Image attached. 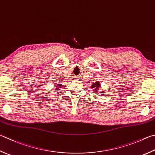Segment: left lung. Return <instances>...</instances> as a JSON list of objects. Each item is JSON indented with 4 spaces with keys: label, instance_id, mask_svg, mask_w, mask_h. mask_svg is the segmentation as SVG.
<instances>
[{
    "label": "left lung",
    "instance_id": "1",
    "mask_svg": "<svg viewBox=\"0 0 155 155\" xmlns=\"http://www.w3.org/2000/svg\"><path fill=\"white\" fill-rule=\"evenodd\" d=\"M101 87V84L99 82V81H96V82H95L94 83H93V85L91 86V88L93 89V90L95 92H97V89H99ZM101 95H104V91L102 89V91H101Z\"/></svg>",
    "mask_w": 155,
    "mask_h": 155
}]
</instances>
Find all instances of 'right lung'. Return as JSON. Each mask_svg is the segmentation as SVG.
I'll return each mask as SVG.
<instances>
[{"mask_svg": "<svg viewBox=\"0 0 155 155\" xmlns=\"http://www.w3.org/2000/svg\"><path fill=\"white\" fill-rule=\"evenodd\" d=\"M56 85H57V86H56V87H56L57 89H61V87H62V85H61V84H60V83H58Z\"/></svg>", "mask_w": 155, "mask_h": 155, "instance_id": "right-lung-1", "label": "right lung"}]
</instances>
